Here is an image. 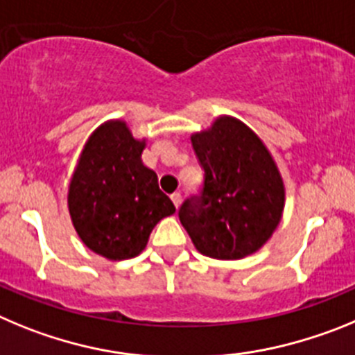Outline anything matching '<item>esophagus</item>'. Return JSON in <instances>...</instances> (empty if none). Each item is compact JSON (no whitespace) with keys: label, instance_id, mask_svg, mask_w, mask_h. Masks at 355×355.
I'll return each instance as SVG.
<instances>
[{"label":"esophagus","instance_id":"obj_1","mask_svg":"<svg viewBox=\"0 0 355 355\" xmlns=\"http://www.w3.org/2000/svg\"><path fill=\"white\" fill-rule=\"evenodd\" d=\"M171 201H173V205L177 207H180V203H182V194L180 193H173L171 194Z\"/></svg>","mask_w":355,"mask_h":355}]
</instances>
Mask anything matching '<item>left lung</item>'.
Segmentation results:
<instances>
[{
    "instance_id": "obj_1",
    "label": "left lung",
    "mask_w": 355,
    "mask_h": 355,
    "mask_svg": "<svg viewBox=\"0 0 355 355\" xmlns=\"http://www.w3.org/2000/svg\"><path fill=\"white\" fill-rule=\"evenodd\" d=\"M203 168V189L178 210L201 254L241 260L269 241L281 221L285 185L269 150L248 125L219 116L191 138Z\"/></svg>"
}]
</instances>
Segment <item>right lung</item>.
Instances as JSON below:
<instances>
[{
    "instance_id": "add662e5",
    "label": "right lung",
    "mask_w": 355,
    "mask_h": 355,
    "mask_svg": "<svg viewBox=\"0 0 355 355\" xmlns=\"http://www.w3.org/2000/svg\"><path fill=\"white\" fill-rule=\"evenodd\" d=\"M145 141L122 120L92 134L69 187V212L79 239L107 260L138 257L162 217L175 212L159 189L157 175L143 164Z\"/></svg>"
}]
</instances>
